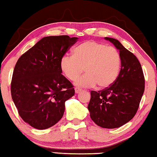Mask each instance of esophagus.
<instances>
[{
	"instance_id": "obj_1",
	"label": "esophagus",
	"mask_w": 157,
	"mask_h": 157,
	"mask_svg": "<svg viewBox=\"0 0 157 157\" xmlns=\"http://www.w3.org/2000/svg\"><path fill=\"white\" fill-rule=\"evenodd\" d=\"M81 90V89L80 88H78V87H75V92H76V94H78Z\"/></svg>"
}]
</instances>
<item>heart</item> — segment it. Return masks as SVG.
<instances>
[{"mask_svg": "<svg viewBox=\"0 0 157 157\" xmlns=\"http://www.w3.org/2000/svg\"><path fill=\"white\" fill-rule=\"evenodd\" d=\"M121 59L115 47L94 40L86 41L76 47L73 56H65L61 59L60 68L68 79L83 87L105 88L116 81L120 73Z\"/></svg>", "mask_w": 157, "mask_h": 157, "instance_id": "heart-1", "label": "heart"}]
</instances>
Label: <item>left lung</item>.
<instances>
[{
    "mask_svg": "<svg viewBox=\"0 0 157 157\" xmlns=\"http://www.w3.org/2000/svg\"><path fill=\"white\" fill-rule=\"evenodd\" d=\"M119 50L121 69L116 81L98 91H90L88 105L93 121L103 128H120L135 116L144 91V76L137 58L114 38L105 37Z\"/></svg>",
    "mask_w": 157,
    "mask_h": 157,
    "instance_id": "obj_1",
    "label": "left lung"
}]
</instances>
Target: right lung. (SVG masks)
<instances>
[{
  "instance_id": "1",
  "label": "right lung",
  "mask_w": 157,
  "mask_h": 157,
  "mask_svg": "<svg viewBox=\"0 0 157 157\" xmlns=\"http://www.w3.org/2000/svg\"><path fill=\"white\" fill-rule=\"evenodd\" d=\"M77 40L45 37L18 59L11 96L20 117L34 128L47 129L59 121L66 101L74 95V86L62 74L60 62Z\"/></svg>"
}]
</instances>
